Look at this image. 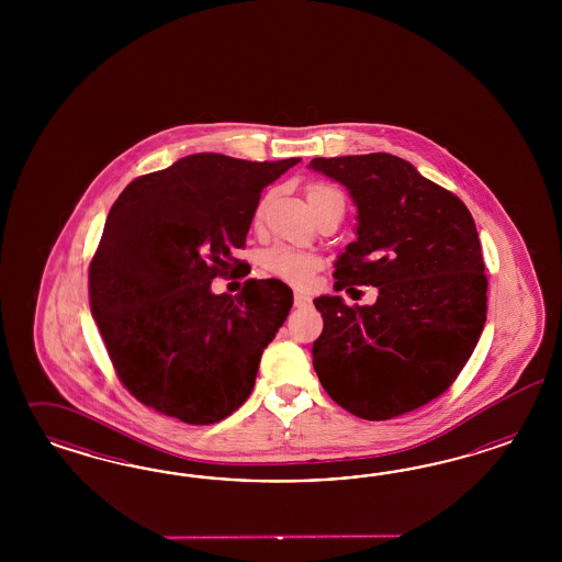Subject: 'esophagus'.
I'll return each mask as SVG.
<instances>
[{"mask_svg": "<svg viewBox=\"0 0 562 562\" xmlns=\"http://www.w3.org/2000/svg\"><path fill=\"white\" fill-rule=\"evenodd\" d=\"M311 303V296L303 290H294V306H305Z\"/></svg>", "mask_w": 562, "mask_h": 562, "instance_id": "1", "label": "esophagus"}]
</instances>
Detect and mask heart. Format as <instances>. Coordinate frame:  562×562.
<instances>
[{"label": "heart", "mask_w": 562, "mask_h": 562, "mask_svg": "<svg viewBox=\"0 0 562 562\" xmlns=\"http://www.w3.org/2000/svg\"><path fill=\"white\" fill-rule=\"evenodd\" d=\"M338 193L340 191H336V189L329 188L325 183H311L306 188V200H308L311 207L315 210L317 205L324 204L327 198L338 195ZM319 266H322L319 257L292 249L286 245H276L263 254V268L273 276L286 280L290 284H296V286H306L311 282L313 273L319 270Z\"/></svg>", "instance_id": "heart-1"}]
</instances>
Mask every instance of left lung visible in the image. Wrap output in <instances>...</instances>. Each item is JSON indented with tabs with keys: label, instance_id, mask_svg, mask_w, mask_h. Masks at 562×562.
Listing matches in <instances>:
<instances>
[{
	"label": "left lung",
	"instance_id": "obj_1",
	"mask_svg": "<svg viewBox=\"0 0 562 562\" xmlns=\"http://www.w3.org/2000/svg\"><path fill=\"white\" fill-rule=\"evenodd\" d=\"M348 189L357 240L336 259V290L374 286V305L324 294L313 367L329 397L364 420H390L439 397L486 322L482 247L470 210L408 160L373 153L313 158Z\"/></svg>",
	"mask_w": 562,
	"mask_h": 562
}]
</instances>
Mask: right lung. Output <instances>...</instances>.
I'll list each match as a JSON object with an SVG mask.
<instances>
[{"label":"right lung","mask_w":562,"mask_h":562,"mask_svg":"<svg viewBox=\"0 0 562 562\" xmlns=\"http://www.w3.org/2000/svg\"><path fill=\"white\" fill-rule=\"evenodd\" d=\"M301 158L251 162L200 153L137 177L111 207L90 261V306L121 383L144 406L214 425L245 404L292 290L233 276L263 188Z\"/></svg>","instance_id":"add662e5"}]
</instances>
